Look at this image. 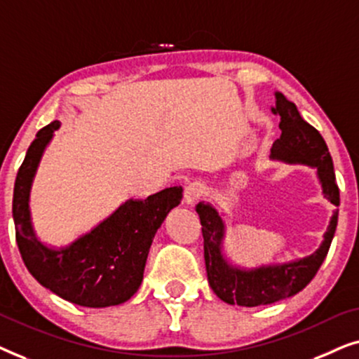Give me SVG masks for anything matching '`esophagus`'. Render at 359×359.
Masks as SVG:
<instances>
[{
  "mask_svg": "<svg viewBox=\"0 0 359 359\" xmlns=\"http://www.w3.org/2000/svg\"><path fill=\"white\" fill-rule=\"evenodd\" d=\"M205 194V186L203 183H189L184 188V203L188 205H193Z\"/></svg>",
  "mask_w": 359,
  "mask_h": 359,
  "instance_id": "1",
  "label": "esophagus"
}]
</instances>
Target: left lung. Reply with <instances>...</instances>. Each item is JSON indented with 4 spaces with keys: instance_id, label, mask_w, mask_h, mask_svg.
Returning <instances> with one entry per match:
<instances>
[{
    "instance_id": "obj_1",
    "label": "left lung",
    "mask_w": 359,
    "mask_h": 359,
    "mask_svg": "<svg viewBox=\"0 0 359 359\" xmlns=\"http://www.w3.org/2000/svg\"><path fill=\"white\" fill-rule=\"evenodd\" d=\"M271 111L273 114L281 117L279 122L281 137L274 140L271 158L317 168L323 196L333 205H340V191L337 186L333 161L320 132L304 121L296 104L287 101L281 93H276V107H273ZM196 212L199 214L203 225L204 259L209 286L224 302L243 307L266 306L302 291L322 266L338 222L337 209L323 235L322 245L311 257L289 263L243 269L230 264L224 257L225 224L217 209L209 203H199L196 205Z\"/></svg>"
}]
</instances>
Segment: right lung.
<instances>
[{
  "mask_svg": "<svg viewBox=\"0 0 359 359\" xmlns=\"http://www.w3.org/2000/svg\"><path fill=\"white\" fill-rule=\"evenodd\" d=\"M60 122L37 132L18 171L13 196L16 242L29 273L58 297L83 307H109L129 301L140 287L156 230L183 199L173 186L147 199H129L109 217L65 248H50L36 237L29 194L43 150Z\"/></svg>",
  "mask_w": 359,
  "mask_h": 359,
  "instance_id": "obj_1",
  "label": "right lung"
}]
</instances>
